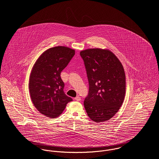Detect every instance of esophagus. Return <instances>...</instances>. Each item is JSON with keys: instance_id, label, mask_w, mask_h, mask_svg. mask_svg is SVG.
Returning <instances> with one entry per match:
<instances>
[{"instance_id": "34e87169", "label": "esophagus", "mask_w": 159, "mask_h": 159, "mask_svg": "<svg viewBox=\"0 0 159 159\" xmlns=\"http://www.w3.org/2000/svg\"><path fill=\"white\" fill-rule=\"evenodd\" d=\"M75 100H76V101H80V100H81V98H80V97H79V96L76 97L75 98Z\"/></svg>"}]
</instances>
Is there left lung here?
I'll list each match as a JSON object with an SVG mask.
<instances>
[{"label": "left lung", "mask_w": 159, "mask_h": 159, "mask_svg": "<svg viewBox=\"0 0 159 159\" xmlns=\"http://www.w3.org/2000/svg\"><path fill=\"white\" fill-rule=\"evenodd\" d=\"M86 70L89 92L85 110L98 123L113 117L124 100L125 75L117 57L108 49H88L80 52Z\"/></svg>", "instance_id": "obj_1"}]
</instances>
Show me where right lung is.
<instances>
[{
    "label": "right lung",
    "instance_id": "right-lung-1",
    "mask_svg": "<svg viewBox=\"0 0 159 159\" xmlns=\"http://www.w3.org/2000/svg\"><path fill=\"white\" fill-rule=\"evenodd\" d=\"M75 55V50L66 46L48 49L34 64L29 81L33 104L46 116L54 118L62 113L72 98L64 92L61 73Z\"/></svg>",
    "mask_w": 159,
    "mask_h": 159
}]
</instances>
